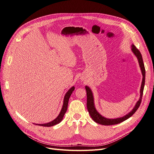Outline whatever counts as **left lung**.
Listing matches in <instances>:
<instances>
[{
  "label": "left lung",
  "mask_w": 154,
  "mask_h": 154,
  "mask_svg": "<svg viewBox=\"0 0 154 154\" xmlns=\"http://www.w3.org/2000/svg\"><path fill=\"white\" fill-rule=\"evenodd\" d=\"M132 51L134 53V54L136 55V57L138 59L139 62L140 67L142 70V73L143 75V79H142V85H141V88H140V97L139 101L137 102L135 107L133 109V110L126 116L124 117L118 118V119H109L105 118L102 117L100 114H99L97 112V111L96 110L95 107H94V97H93V95L92 93L91 90L89 88V87H88L87 86H85V90L87 92V110L88 111V113L90 114V116H91L92 119L95 121L96 123L103 125H115L119 123H121L124 122L125 120L128 119L129 117H131L134 113L137 111V110L139 109L140 105L142 102V95H143V88H144V85H145V69L144 67V63L143 62L142 59V54L139 51V49L136 47L134 45H132Z\"/></svg>",
  "instance_id": "obj_1"
}]
</instances>
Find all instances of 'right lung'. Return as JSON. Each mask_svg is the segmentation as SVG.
Segmentation results:
<instances>
[{"instance_id":"add662e5","label":"right lung","mask_w":154,"mask_h":154,"mask_svg":"<svg viewBox=\"0 0 154 154\" xmlns=\"http://www.w3.org/2000/svg\"><path fill=\"white\" fill-rule=\"evenodd\" d=\"M75 88L74 87H72L66 93V95H65L64 97V100H63V107L62 109L60 112L59 115L58 116V117H57L55 120H54L52 122H49V123H47V124H38V125L40 126H44V127H51V126H54L56 124H57L59 123H60L61 121L63 119V117L66 114V112L67 110V106H68V103H69V99L70 98V97L72 93V92L74 91ZM37 125V124H36Z\"/></svg>"}]
</instances>
